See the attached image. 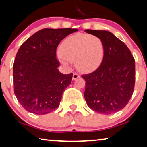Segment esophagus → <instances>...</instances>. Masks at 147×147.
<instances>
[{"mask_svg": "<svg viewBox=\"0 0 147 147\" xmlns=\"http://www.w3.org/2000/svg\"><path fill=\"white\" fill-rule=\"evenodd\" d=\"M79 77H80V76H79V75H78V74L76 73V72H75V73L73 74V76H72V80L75 81L77 79L79 78Z\"/></svg>", "mask_w": 147, "mask_h": 147, "instance_id": "esophagus-1", "label": "esophagus"}]
</instances>
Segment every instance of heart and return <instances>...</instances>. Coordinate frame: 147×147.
Wrapping results in <instances>:
<instances>
[{
	"label": "heart",
	"instance_id": "heart-1",
	"mask_svg": "<svg viewBox=\"0 0 147 147\" xmlns=\"http://www.w3.org/2000/svg\"><path fill=\"white\" fill-rule=\"evenodd\" d=\"M59 59L61 62L75 61L77 68L89 72L100 66L104 58V46L95 35L81 33L65 39L59 47Z\"/></svg>",
	"mask_w": 147,
	"mask_h": 147
}]
</instances>
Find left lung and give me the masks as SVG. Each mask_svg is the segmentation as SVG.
Segmentation results:
<instances>
[{
  "mask_svg": "<svg viewBox=\"0 0 147 147\" xmlns=\"http://www.w3.org/2000/svg\"><path fill=\"white\" fill-rule=\"evenodd\" d=\"M100 39L104 58L100 66L88 75L85 99L90 108L102 114L121 110L131 98L135 85V60L124 42L107 31L85 30Z\"/></svg>",
  "mask_w": 147,
  "mask_h": 147,
  "instance_id": "obj_1",
  "label": "left lung"
}]
</instances>
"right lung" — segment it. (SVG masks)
I'll list each match as a JSON object with an SVG mask.
<instances>
[{
  "label": "right lung",
  "instance_id": "right-lung-1",
  "mask_svg": "<svg viewBox=\"0 0 147 147\" xmlns=\"http://www.w3.org/2000/svg\"><path fill=\"white\" fill-rule=\"evenodd\" d=\"M77 29H43L26 40L18 51L13 66L14 93L28 112L46 114L59 107L73 74H61L56 49Z\"/></svg>",
  "mask_w": 147,
  "mask_h": 147
}]
</instances>
